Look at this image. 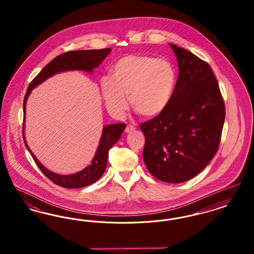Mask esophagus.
Returning <instances> with one entry per match:
<instances>
[{"label":"esophagus","mask_w":254,"mask_h":254,"mask_svg":"<svg viewBox=\"0 0 254 254\" xmlns=\"http://www.w3.org/2000/svg\"><path fill=\"white\" fill-rule=\"evenodd\" d=\"M135 130V127H133L132 125H127V127H126V132L127 133H130L132 132V131H134Z\"/></svg>","instance_id":"1"}]
</instances>
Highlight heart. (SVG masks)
<instances>
[{"label":"heart","mask_w":254,"mask_h":254,"mask_svg":"<svg viewBox=\"0 0 254 254\" xmlns=\"http://www.w3.org/2000/svg\"><path fill=\"white\" fill-rule=\"evenodd\" d=\"M111 78L100 80L106 106L114 116H123L128 108L144 117H153L169 106L177 83L172 62L146 54H132L117 61Z\"/></svg>","instance_id":"1"}]
</instances>
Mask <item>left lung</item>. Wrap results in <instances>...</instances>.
Here are the masks:
<instances>
[{
  "label": "left lung",
  "instance_id": "left-lung-1",
  "mask_svg": "<svg viewBox=\"0 0 254 254\" xmlns=\"http://www.w3.org/2000/svg\"><path fill=\"white\" fill-rule=\"evenodd\" d=\"M170 47L179 66L173 96L167 109L140 128L148 171L158 180L177 184L200 173L217 152L226 109L209 64L186 49Z\"/></svg>",
  "mask_w": 254,
  "mask_h": 254
}]
</instances>
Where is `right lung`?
Returning <instances> with one entry per match:
<instances>
[{"mask_svg":"<svg viewBox=\"0 0 254 254\" xmlns=\"http://www.w3.org/2000/svg\"><path fill=\"white\" fill-rule=\"evenodd\" d=\"M110 49H89V50H75L68 51L58 55L49 64H48L36 77L30 82L27 87L26 94L24 99V114H25V104L27 97L30 94L31 89L43 83L49 77L66 70H84L91 72L95 67L99 66L100 64L108 56ZM126 128V124H113L109 125L103 128V134L100 140L95 156L91 161L90 166L85 169L70 175H60L56 174L48 169H46L31 152L28 145H26L24 140V125H23V136L24 144L31 156L34 159L38 168L54 184L66 188V189H79L84 188L88 185L95 183L100 179L107 169L109 149L117 143L120 139L122 133Z\"/></svg>","mask_w":254,"mask_h":254,"instance_id":"1","label":"right lung"}]
</instances>
